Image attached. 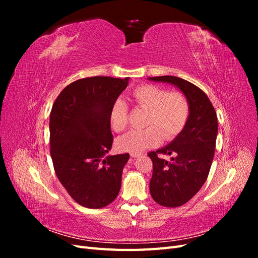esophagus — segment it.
I'll list each match as a JSON object with an SVG mask.
<instances>
[{
    "label": "esophagus",
    "instance_id": "obj_1",
    "mask_svg": "<svg viewBox=\"0 0 258 258\" xmlns=\"http://www.w3.org/2000/svg\"><path fill=\"white\" fill-rule=\"evenodd\" d=\"M138 156H139L138 154H131V157H132V158H137Z\"/></svg>",
    "mask_w": 258,
    "mask_h": 258
}]
</instances>
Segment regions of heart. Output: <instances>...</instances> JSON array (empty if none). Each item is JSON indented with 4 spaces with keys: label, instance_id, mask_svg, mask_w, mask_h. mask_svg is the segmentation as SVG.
Here are the masks:
<instances>
[{
    "label": "heart",
    "instance_id": "obj_1",
    "mask_svg": "<svg viewBox=\"0 0 258 258\" xmlns=\"http://www.w3.org/2000/svg\"><path fill=\"white\" fill-rule=\"evenodd\" d=\"M137 106L147 110L144 124L147 128L134 130L117 140L122 152L139 154L157 146L161 139L169 141L183 130L189 116V103L184 93L168 91L155 85H141L132 91ZM115 132H122L128 126V106L121 100L115 101L110 114Z\"/></svg>",
    "mask_w": 258,
    "mask_h": 258
}]
</instances>
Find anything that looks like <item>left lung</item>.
<instances>
[{
	"label": "left lung",
	"mask_w": 258,
	"mask_h": 258,
	"mask_svg": "<svg viewBox=\"0 0 258 258\" xmlns=\"http://www.w3.org/2000/svg\"><path fill=\"white\" fill-rule=\"evenodd\" d=\"M148 80L174 85L189 103L188 119L179 135L169 145L148 153L153 161V199L162 207L176 208L189 201L207 181L215 151L217 116L208 96L196 85L169 75ZM159 153L176 157L167 162L159 158Z\"/></svg>",
	"instance_id": "left-lung-1"
}]
</instances>
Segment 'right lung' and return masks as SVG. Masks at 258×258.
<instances>
[{
    "mask_svg": "<svg viewBox=\"0 0 258 258\" xmlns=\"http://www.w3.org/2000/svg\"><path fill=\"white\" fill-rule=\"evenodd\" d=\"M129 77L93 76L60 92L49 118L53 169L77 204L101 209L115 200L129 154L106 156L112 148L110 114Z\"/></svg>",
    "mask_w": 258,
    "mask_h": 258,
    "instance_id": "obj_1",
    "label": "right lung"
}]
</instances>
